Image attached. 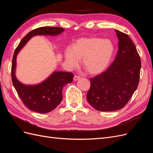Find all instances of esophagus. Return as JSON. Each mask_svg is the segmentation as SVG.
Returning a JSON list of instances; mask_svg holds the SVG:
<instances>
[{"label":"esophagus","mask_w":153,"mask_h":153,"mask_svg":"<svg viewBox=\"0 0 153 153\" xmlns=\"http://www.w3.org/2000/svg\"><path fill=\"white\" fill-rule=\"evenodd\" d=\"M80 78V76L75 75V76H74L73 79H74V80H75V81H76V80H79Z\"/></svg>","instance_id":"obj_1"}]
</instances>
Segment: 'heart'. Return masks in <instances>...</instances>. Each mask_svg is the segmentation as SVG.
Segmentation results:
<instances>
[{"label":"heart","mask_w":153,"mask_h":153,"mask_svg":"<svg viewBox=\"0 0 153 153\" xmlns=\"http://www.w3.org/2000/svg\"><path fill=\"white\" fill-rule=\"evenodd\" d=\"M114 45L108 39L94 37L76 40L73 47H68L64 58L68 65L76 66L82 58V66L91 75L102 72L108 66L114 53Z\"/></svg>","instance_id":"1"}]
</instances>
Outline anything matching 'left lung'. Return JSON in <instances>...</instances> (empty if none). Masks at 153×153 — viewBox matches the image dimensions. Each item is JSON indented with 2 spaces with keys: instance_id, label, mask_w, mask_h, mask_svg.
Masks as SVG:
<instances>
[{
  "instance_id": "left-lung-1",
  "label": "left lung",
  "mask_w": 153,
  "mask_h": 153,
  "mask_svg": "<svg viewBox=\"0 0 153 153\" xmlns=\"http://www.w3.org/2000/svg\"><path fill=\"white\" fill-rule=\"evenodd\" d=\"M115 32L119 39L116 57L105 71L90 78L91 87L87 94L89 103L103 112L123 108L140 80L141 61L135 44L128 34Z\"/></svg>"
}]
</instances>
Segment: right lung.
I'll use <instances>...</instances> for the list:
<instances>
[{
  "mask_svg": "<svg viewBox=\"0 0 153 153\" xmlns=\"http://www.w3.org/2000/svg\"><path fill=\"white\" fill-rule=\"evenodd\" d=\"M63 31V28L55 27H41L32 30L21 40L14 52L11 66V79L13 86L23 103L27 108L34 112L48 113L56 108L62 100V87L73 81L74 75L69 72H54L48 79L39 85H24L15 76L16 55L32 36L57 35Z\"/></svg>",
  "mask_w": 153,
  "mask_h": 153,
  "instance_id": "obj_1",
  "label": "right lung"
}]
</instances>
